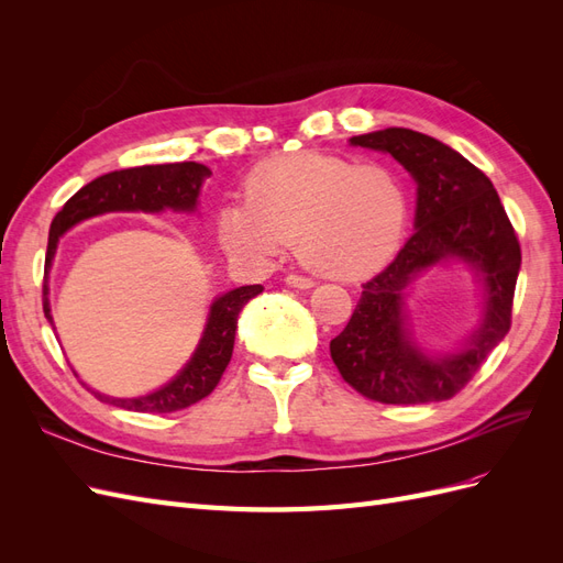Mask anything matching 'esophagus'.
I'll return each instance as SVG.
<instances>
[{"label":"esophagus","mask_w":563,"mask_h":563,"mask_svg":"<svg viewBox=\"0 0 563 563\" xmlns=\"http://www.w3.org/2000/svg\"><path fill=\"white\" fill-rule=\"evenodd\" d=\"M284 282H286L288 286H291V288H302V291H305V288H312V286H314L312 279L300 277V275H288Z\"/></svg>","instance_id":"34e87169"}]
</instances>
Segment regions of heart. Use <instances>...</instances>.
I'll use <instances>...</instances> for the list:
<instances>
[{"label":"heart","instance_id":"b5f03b06","mask_svg":"<svg viewBox=\"0 0 563 563\" xmlns=\"http://www.w3.org/2000/svg\"><path fill=\"white\" fill-rule=\"evenodd\" d=\"M406 216L404 185L387 166L296 152L253 168L246 201L220 211L218 234L232 255L255 263L296 242L305 267L356 282L395 255Z\"/></svg>","mask_w":563,"mask_h":563}]
</instances>
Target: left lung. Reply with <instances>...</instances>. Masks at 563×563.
Returning a JSON list of instances; mask_svg holds the SVG:
<instances>
[{
  "instance_id": "obj_1",
  "label": "left lung",
  "mask_w": 563,
  "mask_h": 563,
  "mask_svg": "<svg viewBox=\"0 0 563 563\" xmlns=\"http://www.w3.org/2000/svg\"><path fill=\"white\" fill-rule=\"evenodd\" d=\"M387 152L418 185L416 234L380 275L362 286L352 319L331 340V360L360 395L380 404H432L463 389L512 323L521 249L496 187L460 152L411 129L350 139ZM463 262L485 291L481 329L463 349L428 353L407 327L405 291L437 264Z\"/></svg>"
}]
</instances>
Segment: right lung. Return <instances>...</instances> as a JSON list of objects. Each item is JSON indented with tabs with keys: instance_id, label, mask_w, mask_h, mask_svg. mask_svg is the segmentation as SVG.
<instances>
[{
	"instance_id": "1",
	"label": "right lung",
	"mask_w": 563,
	"mask_h": 563,
	"mask_svg": "<svg viewBox=\"0 0 563 563\" xmlns=\"http://www.w3.org/2000/svg\"><path fill=\"white\" fill-rule=\"evenodd\" d=\"M209 176L211 168L197 162L135 166L100 176L67 199L65 207L56 213L54 223H51L44 261V317L51 321V327H54V317H51L48 305V269L54 265L60 236L67 230L89 218L114 211L162 213L166 209H174L180 213H195L199 190ZM258 294H263V286L253 284L232 288V291L218 296L211 302L207 327H203L199 345L192 352L190 362L178 371L176 378H172L159 389L143 397L117 399L100 395V391L89 387L91 395L100 401L139 413H174L209 397L230 364L236 317H240L244 305Z\"/></svg>"
}]
</instances>
